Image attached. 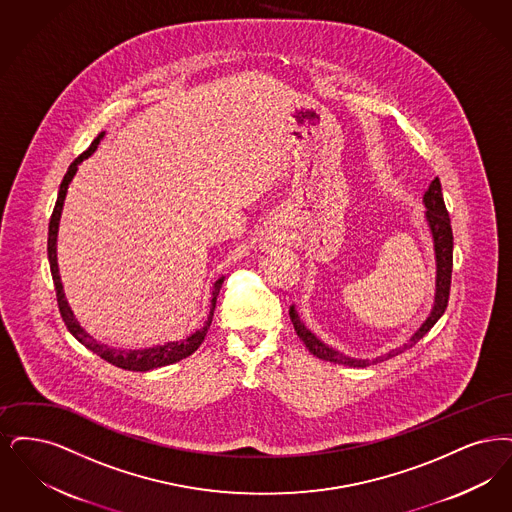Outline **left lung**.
<instances>
[{
    "mask_svg": "<svg viewBox=\"0 0 512 512\" xmlns=\"http://www.w3.org/2000/svg\"><path fill=\"white\" fill-rule=\"evenodd\" d=\"M424 204H426V220L430 223L432 235H434V246H436V258H438V289H436V304L434 310L430 313V317L423 323V327L409 338L407 344H403L398 350H392L386 356L377 357L373 361L369 359H352V357L342 356L338 352H334L333 348L325 346L321 340H317L298 319V315L294 312V308L290 306L289 315L294 325V331L302 338V342L306 344V348L312 352L313 356L331 363H340V365H348V367H367L371 363H380L384 359L398 356L401 352L413 348L424 334L428 333L436 321L444 315L447 302H449V289H451V273H453V231H451V218L449 212L445 208L444 193H442V183L440 179L434 178L430 183L428 191L424 193Z\"/></svg>",
    "mask_w": 512,
    "mask_h": 512,
    "instance_id": "obj_1",
    "label": "left lung"
}]
</instances>
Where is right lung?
<instances>
[{
	"label": "right lung",
	"instance_id": "right-lung-1",
	"mask_svg": "<svg viewBox=\"0 0 512 512\" xmlns=\"http://www.w3.org/2000/svg\"><path fill=\"white\" fill-rule=\"evenodd\" d=\"M103 137V132L97 135L88 149L78 156L70 166H68L67 174L61 181V187H59V197L55 202V208H53V214H51V220H49V233H47V258H49V267H51V275H53V283H55V294H57V306H59V313L67 325L68 331L72 333V336L82 342L88 350H91L93 354L109 361L111 365H116L120 369H126V371H151V369H158V367H164V365H172V363H178L181 359H185L187 356H191L193 352L199 350L204 336L208 333L210 325H212V317H214V308H216V300H218V294L222 289L223 279L216 281L214 290H212V304H210V315H208V321L204 323V327L199 329L197 333L187 336L185 340H179V342H168L164 346H155V348H145V350H114L109 348L105 344H99L95 342L91 336H89L80 323L74 319V313L68 308L67 298H65V292H63V283H61V277H59V266H57V231H59V220H61V210H63V202L67 197L68 183L70 179L74 178L76 170H78V164L88 158L95 147L99 145V139Z\"/></svg>",
	"mask_w": 512,
	"mask_h": 512
}]
</instances>
